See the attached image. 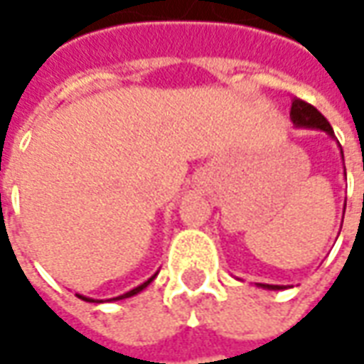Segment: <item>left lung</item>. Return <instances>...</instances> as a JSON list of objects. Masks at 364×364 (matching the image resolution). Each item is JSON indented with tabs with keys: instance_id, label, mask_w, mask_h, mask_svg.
Returning a JSON list of instances; mask_svg holds the SVG:
<instances>
[{
	"instance_id": "1",
	"label": "left lung",
	"mask_w": 364,
	"mask_h": 364,
	"mask_svg": "<svg viewBox=\"0 0 364 364\" xmlns=\"http://www.w3.org/2000/svg\"><path fill=\"white\" fill-rule=\"evenodd\" d=\"M290 120H292V124L296 128H316V130H321V132H326L329 138L336 140L333 128H331V124L326 120V117H323L316 107H312L310 103H306L302 99H294V101H292V107H290ZM341 158H343V150H341ZM257 287L267 290L287 289V287H281V284H263V282H257Z\"/></svg>"
}]
</instances>
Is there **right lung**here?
Here are the masks:
<instances>
[{
  "label": "right lung",
  "mask_w": 364,
  "mask_h": 364,
  "mask_svg": "<svg viewBox=\"0 0 364 364\" xmlns=\"http://www.w3.org/2000/svg\"><path fill=\"white\" fill-rule=\"evenodd\" d=\"M156 274H158V273H156ZM156 274H151V277H150V279H148V281L142 282V284H138V287H136V289L128 290V292H124V294H120V296L109 298V300H107V302H117V300H124V298H130V296H134V294H138V292H142V290L146 289V287H148V284H150V282L154 281V279H156ZM75 296H77V298H82V300H85V302H105V300H95V298H87V296H83V294H75Z\"/></svg>",
  "instance_id": "1"
}]
</instances>
